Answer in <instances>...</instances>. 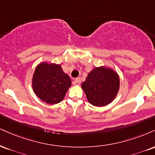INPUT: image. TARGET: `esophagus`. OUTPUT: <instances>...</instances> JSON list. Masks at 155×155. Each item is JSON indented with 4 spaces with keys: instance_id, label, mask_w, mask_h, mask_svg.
Returning <instances> with one entry per match:
<instances>
[{
    "instance_id": "obj_1",
    "label": "esophagus",
    "mask_w": 155,
    "mask_h": 155,
    "mask_svg": "<svg viewBox=\"0 0 155 155\" xmlns=\"http://www.w3.org/2000/svg\"><path fill=\"white\" fill-rule=\"evenodd\" d=\"M75 82L77 84H81V79H80L79 77L76 78V79H75Z\"/></svg>"
}]
</instances>
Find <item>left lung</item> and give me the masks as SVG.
Listing matches in <instances>:
<instances>
[{
	"label": "left lung",
	"mask_w": 155,
	"mask_h": 155,
	"mask_svg": "<svg viewBox=\"0 0 155 155\" xmlns=\"http://www.w3.org/2000/svg\"><path fill=\"white\" fill-rule=\"evenodd\" d=\"M81 88L91 105L104 107L116 97L120 89V77L118 73L110 67H95L81 84Z\"/></svg>",
	"instance_id": "obj_1"
}]
</instances>
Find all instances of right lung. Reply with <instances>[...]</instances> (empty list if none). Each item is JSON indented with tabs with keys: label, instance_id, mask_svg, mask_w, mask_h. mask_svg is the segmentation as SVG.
<instances>
[{
	"label": "right lung",
	"instance_id": "obj_1",
	"mask_svg": "<svg viewBox=\"0 0 155 155\" xmlns=\"http://www.w3.org/2000/svg\"><path fill=\"white\" fill-rule=\"evenodd\" d=\"M31 86L35 94L42 101L55 105L64 99L71 86V80L61 64L43 61L35 68Z\"/></svg>",
	"mask_w": 155,
	"mask_h": 155
}]
</instances>
